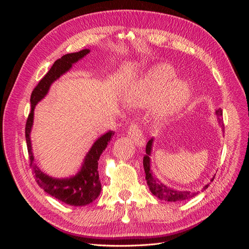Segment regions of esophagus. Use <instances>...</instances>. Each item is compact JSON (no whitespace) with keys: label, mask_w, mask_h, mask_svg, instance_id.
I'll return each mask as SVG.
<instances>
[{"label":"esophagus","mask_w":249,"mask_h":249,"mask_svg":"<svg viewBox=\"0 0 249 249\" xmlns=\"http://www.w3.org/2000/svg\"><path fill=\"white\" fill-rule=\"evenodd\" d=\"M127 135H129V137H131V139L136 145L142 146L144 144V137H143L140 125L137 122L131 123V124L129 125V130H127Z\"/></svg>","instance_id":"1"}]
</instances>
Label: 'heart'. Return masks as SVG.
<instances>
[{"mask_svg":"<svg viewBox=\"0 0 249 249\" xmlns=\"http://www.w3.org/2000/svg\"><path fill=\"white\" fill-rule=\"evenodd\" d=\"M176 73L167 64L152 67L127 94V102L133 105H144L157 96L155 113L161 118L175 115L187 104L190 88L185 81H173Z\"/></svg>","mask_w":249,"mask_h":249,"instance_id":"1","label":"heart"}]
</instances>
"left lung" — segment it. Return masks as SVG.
I'll use <instances>...</instances> for the list:
<instances>
[{
	"mask_svg": "<svg viewBox=\"0 0 249 249\" xmlns=\"http://www.w3.org/2000/svg\"><path fill=\"white\" fill-rule=\"evenodd\" d=\"M216 115L218 120H219V124L223 126V118H222V110L219 108L216 110ZM224 131V129H223ZM152 143L153 139H150L147 144H146V155L143 158V167H144L145 171V179L147 180V185L149 187V190L152 191V193L158 198H160L162 200H166V201H182L194 197L196 195L197 192H189V191H177L172 188L167 187L166 185H164L160 183L156 178L153 177L152 170H150V160H149V156H150V150H152ZM215 178V177H214ZM214 178L211 179V182H213ZM210 184L206 185L202 189H207Z\"/></svg>",
	"mask_w": 249,
	"mask_h": 249,
	"instance_id": "left-lung-1",
	"label": "left lung"
}]
</instances>
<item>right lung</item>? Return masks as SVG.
Instances as JSON below:
<instances>
[{"mask_svg": "<svg viewBox=\"0 0 249 249\" xmlns=\"http://www.w3.org/2000/svg\"><path fill=\"white\" fill-rule=\"evenodd\" d=\"M88 53L89 50L85 49L77 53L66 54L56 60L46 76L39 81L37 86L33 89L31 100H30L31 101V111H30L27 118L25 131L30 167L33 170L36 183L38 184L41 189L50 194L51 196L59 199L60 201L66 203V205L76 207L88 205V203L95 200L100 195L102 185L99 170H97L99 159L105 148L107 147L111 137L114 135V132H107L94 142V144L90 148L85 157L81 170L76 176L70 178H51L36 166L34 164V156L32 153L31 140H30V133H31L33 124L34 108L36 104L43 99L44 95L48 93L49 88L53 82L56 81L61 74L69 71L72 63L77 62L78 60L82 59Z\"/></svg>", "mask_w": 249, "mask_h": 249, "instance_id": "obj_1", "label": "right lung"}]
</instances>
